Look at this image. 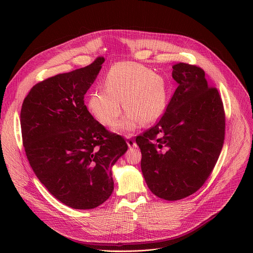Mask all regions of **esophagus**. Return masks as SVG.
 Listing matches in <instances>:
<instances>
[{"label": "esophagus", "instance_id": "34e87169", "mask_svg": "<svg viewBox=\"0 0 253 253\" xmlns=\"http://www.w3.org/2000/svg\"><path fill=\"white\" fill-rule=\"evenodd\" d=\"M126 137H127V144H128V146H129V147H136V146H137L136 142L132 139V136H131L130 134H129V135H127Z\"/></svg>", "mask_w": 253, "mask_h": 253}]
</instances>
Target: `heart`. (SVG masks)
Instances as JSON below:
<instances>
[{
	"mask_svg": "<svg viewBox=\"0 0 253 253\" xmlns=\"http://www.w3.org/2000/svg\"><path fill=\"white\" fill-rule=\"evenodd\" d=\"M103 89L92 91L87 105L91 114L102 124L116 122L123 108L125 116L115 125L117 131H130L138 124L146 125L157 120L166 106L167 89L164 79L134 62L113 66L104 80Z\"/></svg>",
	"mask_w": 253,
	"mask_h": 253,
	"instance_id": "heart-1",
	"label": "heart"
}]
</instances>
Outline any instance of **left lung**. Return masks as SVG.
Instances as JSON below:
<instances>
[{
  "label": "left lung",
  "mask_w": 253,
  "mask_h": 253,
  "mask_svg": "<svg viewBox=\"0 0 253 253\" xmlns=\"http://www.w3.org/2000/svg\"><path fill=\"white\" fill-rule=\"evenodd\" d=\"M178 83L166 111L136 136L141 169L153 194L165 200L185 198L202 187L220 155L225 112L218 90L209 87L203 69L174 65Z\"/></svg>",
  "instance_id": "obj_1"
}]
</instances>
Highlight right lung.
Segmentation results:
<instances>
[{
  "instance_id": "add662e5",
  "label": "right lung",
  "mask_w": 253,
  "mask_h": 253,
  "mask_svg": "<svg viewBox=\"0 0 253 253\" xmlns=\"http://www.w3.org/2000/svg\"><path fill=\"white\" fill-rule=\"evenodd\" d=\"M104 57L33 86L21 109L28 161L48 191L74 209H92L114 189L111 167L127 151L125 139L88 111L84 96Z\"/></svg>"
}]
</instances>
